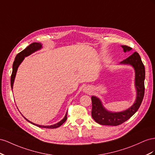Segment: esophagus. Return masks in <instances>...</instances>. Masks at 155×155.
Masks as SVG:
<instances>
[{
	"instance_id": "esophagus-1",
	"label": "esophagus",
	"mask_w": 155,
	"mask_h": 155,
	"mask_svg": "<svg viewBox=\"0 0 155 155\" xmlns=\"http://www.w3.org/2000/svg\"><path fill=\"white\" fill-rule=\"evenodd\" d=\"M84 90V92H86V93H88L90 91V89H89V87H85V89Z\"/></svg>"
}]
</instances>
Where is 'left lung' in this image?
I'll list each match as a JSON object with an SVG mask.
<instances>
[{
  "label": "left lung",
  "instance_id": "obj_1",
  "mask_svg": "<svg viewBox=\"0 0 155 155\" xmlns=\"http://www.w3.org/2000/svg\"><path fill=\"white\" fill-rule=\"evenodd\" d=\"M125 52L130 51L132 48L127 45H121ZM121 64L130 65L135 71V87L136 89V99L133 105L129 109L120 112L108 111L103 105L101 100L95 96L91 97L93 119L100 125L117 126L122 124L130 119L137 112L142 102L145 92V67L140 56L137 52L121 61Z\"/></svg>",
  "mask_w": 155,
  "mask_h": 155
}]
</instances>
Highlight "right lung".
Masks as SVG:
<instances>
[{
	"mask_svg": "<svg viewBox=\"0 0 155 155\" xmlns=\"http://www.w3.org/2000/svg\"><path fill=\"white\" fill-rule=\"evenodd\" d=\"M41 48H42V45L40 43H36V42L32 43H31L30 45H28L26 48H25L23 51H22L21 52H20L19 53H18V54H17L15 58V60L14 61V64H13V70H12V75H11V79H10L12 90H13V86H14V82L17 69H18V67L19 66V65L21 64L22 61H23V60L25 59V57H26V56L30 55L31 54H32L33 52H36V51L41 49ZM67 114H68V112H67V113H66L65 116L62 120H61L60 122L56 123V124H54V125H49V126H44V125H39L35 124V123L28 120V119L25 118L24 116L23 117L26 121H28L30 123H32V124H33L34 125L38 127L45 128V129H56V128H58V127H60L66 121V119H67ZM22 116H23V115H22Z\"/></svg>",
	"mask_w": 155,
	"mask_h": 155,
	"instance_id": "obj_1",
	"label": "right lung"
}]
</instances>
